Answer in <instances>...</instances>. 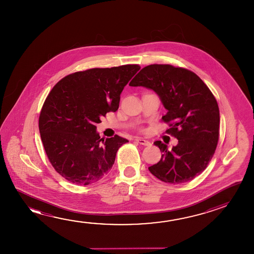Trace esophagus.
I'll return each mask as SVG.
<instances>
[{
  "mask_svg": "<svg viewBox=\"0 0 254 254\" xmlns=\"http://www.w3.org/2000/svg\"><path fill=\"white\" fill-rule=\"evenodd\" d=\"M135 141H138V142H139L140 144H141V145H151V143H150V141H148V140H145V139H143V138L137 137L135 139Z\"/></svg>",
  "mask_w": 254,
  "mask_h": 254,
  "instance_id": "1",
  "label": "esophagus"
}]
</instances>
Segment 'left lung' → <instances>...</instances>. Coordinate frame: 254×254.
Segmentation results:
<instances>
[{"mask_svg": "<svg viewBox=\"0 0 254 254\" xmlns=\"http://www.w3.org/2000/svg\"><path fill=\"white\" fill-rule=\"evenodd\" d=\"M129 86L158 95L167 111L163 121L172 122L167 132L178 139L172 150L161 141L154 142L162 156L149 171L165 183L194 179L207 167L219 140L220 111L212 92L194 72L170 64L142 68Z\"/></svg>", "mask_w": 254, "mask_h": 254, "instance_id": "left-lung-1", "label": "left lung"}]
</instances>
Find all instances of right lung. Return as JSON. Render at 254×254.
I'll return each instance as SVG.
<instances>
[{"label": "right lung", "instance_id": "obj_1", "mask_svg": "<svg viewBox=\"0 0 254 254\" xmlns=\"http://www.w3.org/2000/svg\"><path fill=\"white\" fill-rule=\"evenodd\" d=\"M141 66L94 68L68 75L56 84L42 106L39 129L50 163L64 179L88 185L112 169L127 140L100 138L96 124L119 109L121 92Z\"/></svg>", "mask_w": 254, "mask_h": 254}]
</instances>
